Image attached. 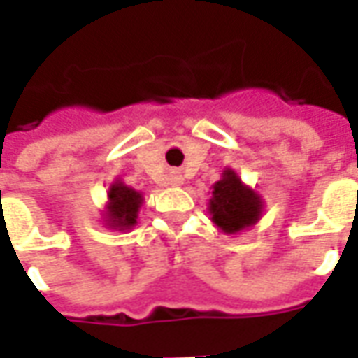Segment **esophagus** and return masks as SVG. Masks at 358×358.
<instances>
[{
  "label": "esophagus",
  "mask_w": 358,
  "mask_h": 358,
  "mask_svg": "<svg viewBox=\"0 0 358 358\" xmlns=\"http://www.w3.org/2000/svg\"><path fill=\"white\" fill-rule=\"evenodd\" d=\"M169 182H171V186H180L182 184V174L180 172H172Z\"/></svg>",
  "instance_id": "1"
}]
</instances>
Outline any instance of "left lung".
<instances>
[{"instance_id":"8db88e82","label":"left lung","mask_w":358,"mask_h":358,"mask_svg":"<svg viewBox=\"0 0 358 358\" xmlns=\"http://www.w3.org/2000/svg\"><path fill=\"white\" fill-rule=\"evenodd\" d=\"M261 199L255 192L241 186L240 178L234 171H224L222 180L213 186V199L209 210L213 222L226 234H236L255 224L261 217Z\"/></svg>"}]
</instances>
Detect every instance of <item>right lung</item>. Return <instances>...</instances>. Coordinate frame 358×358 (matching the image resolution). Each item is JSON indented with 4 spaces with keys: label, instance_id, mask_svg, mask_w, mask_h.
Listing matches in <instances>:
<instances>
[{
    "label": "right lung",
    "instance_id": "add662e5",
    "mask_svg": "<svg viewBox=\"0 0 358 358\" xmlns=\"http://www.w3.org/2000/svg\"><path fill=\"white\" fill-rule=\"evenodd\" d=\"M141 205V195L132 189V187L124 186L117 182L115 186L109 189V213H107V222L110 228H120L126 230L130 226L136 224L138 218V209Z\"/></svg>",
    "mask_w": 358,
    "mask_h": 358
}]
</instances>
